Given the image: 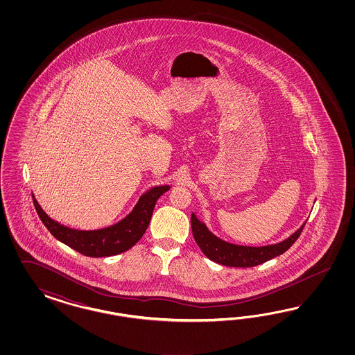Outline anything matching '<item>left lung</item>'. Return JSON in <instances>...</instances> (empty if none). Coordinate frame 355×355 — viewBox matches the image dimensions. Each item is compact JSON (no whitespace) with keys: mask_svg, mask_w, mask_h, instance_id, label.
<instances>
[{"mask_svg":"<svg viewBox=\"0 0 355 355\" xmlns=\"http://www.w3.org/2000/svg\"><path fill=\"white\" fill-rule=\"evenodd\" d=\"M304 224L295 233H293L289 238H286L279 243L261 246V248H250V246L233 245L220 239L218 236H216L214 233L208 230L205 223L198 220L195 214L191 215L193 238L205 257L218 264L227 266V267H238V268L255 267L284 254L286 250H289L293 246V243L298 239V236H301Z\"/></svg>","mask_w":355,"mask_h":355,"instance_id":"obj_1","label":"left lung"}]
</instances>
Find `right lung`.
<instances>
[{"label":"right lung","instance_id":"obj_1","mask_svg":"<svg viewBox=\"0 0 355 355\" xmlns=\"http://www.w3.org/2000/svg\"><path fill=\"white\" fill-rule=\"evenodd\" d=\"M169 189L171 186L166 184L152 187L140 196L134 209L125 218L114 225L97 230H76L62 225L44 212L33 193V199L37 215L55 239L89 258H103L125 252L139 241L148 227L157 199Z\"/></svg>","mask_w":355,"mask_h":355}]
</instances>
